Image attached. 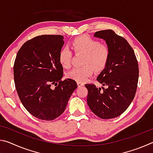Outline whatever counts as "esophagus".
Masks as SVG:
<instances>
[{"label":"esophagus","instance_id":"34e87169","mask_svg":"<svg viewBox=\"0 0 153 153\" xmlns=\"http://www.w3.org/2000/svg\"><path fill=\"white\" fill-rule=\"evenodd\" d=\"M77 86H78V87H82V86H84V83L80 82H77Z\"/></svg>","mask_w":153,"mask_h":153}]
</instances>
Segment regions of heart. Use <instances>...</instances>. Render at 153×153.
Masks as SVG:
<instances>
[{"label":"heart","mask_w":153,"mask_h":153,"mask_svg":"<svg viewBox=\"0 0 153 153\" xmlns=\"http://www.w3.org/2000/svg\"><path fill=\"white\" fill-rule=\"evenodd\" d=\"M71 48L76 53L84 54L83 65L84 66L75 67L67 73V77L77 82H84L96 71L104 69L109 59V49L89 36L84 35L76 38L71 43ZM71 51L64 47L59 52V61L64 68H69L71 65Z\"/></svg>","instance_id":"b5f03b06"}]
</instances>
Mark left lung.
<instances>
[{
    "mask_svg": "<svg viewBox=\"0 0 153 153\" xmlns=\"http://www.w3.org/2000/svg\"><path fill=\"white\" fill-rule=\"evenodd\" d=\"M94 36L105 40L110 55L97 79L106 88L85 85L88 91L87 103L96 115L108 120L120 116L132 102L138 86V64L128 41L112 30L98 31Z\"/></svg>",
    "mask_w": 153,
    "mask_h": 153,
    "instance_id": "left-lung-1",
    "label": "left lung"
}]
</instances>
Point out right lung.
Masks as SVG:
<instances>
[{"mask_svg": "<svg viewBox=\"0 0 153 153\" xmlns=\"http://www.w3.org/2000/svg\"><path fill=\"white\" fill-rule=\"evenodd\" d=\"M63 45V36H38L25 42L15 58L13 74L18 96L28 112L40 120L59 117L77 87L74 79L61 80L63 68L59 55Z\"/></svg>", "mask_w": 153, "mask_h": 153, "instance_id": "obj_1", "label": "right lung"}]
</instances>
